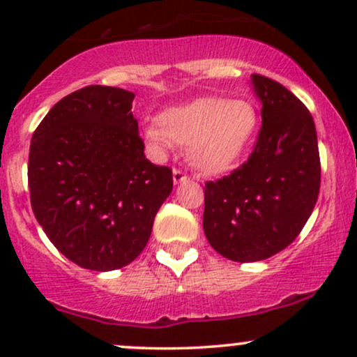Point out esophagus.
<instances>
[{"label":"esophagus","instance_id":"1","mask_svg":"<svg viewBox=\"0 0 357 357\" xmlns=\"http://www.w3.org/2000/svg\"><path fill=\"white\" fill-rule=\"evenodd\" d=\"M173 181L174 184L190 181V176H186L181 169H173Z\"/></svg>","mask_w":357,"mask_h":357}]
</instances>
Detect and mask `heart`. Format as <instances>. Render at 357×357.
I'll return each instance as SVG.
<instances>
[{
	"mask_svg": "<svg viewBox=\"0 0 357 357\" xmlns=\"http://www.w3.org/2000/svg\"><path fill=\"white\" fill-rule=\"evenodd\" d=\"M258 124L255 105L247 99L204 97L167 107L158 126L144 130L151 149L166 154L171 144L186 146L188 161L206 174H223L247 153Z\"/></svg>",
	"mask_w": 357,
	"mask_h": 357,
	"instance_id": "heart-1",
	"label": "heart"
}]
</instances>
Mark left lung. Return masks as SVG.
Returning a JSON list of instances; mask_svg holds the SVG:
<instances>
[{"label":"left lung","mask_w":357,"mask_h":357,"mask_svg":"<svg viewBox=\"0 0 357 357\" xmlns=\"http://www.w3.org/2000/svg\"><path fill=\"white\" fill-rule=\"evenodd\" d=\"M261 127L247 161L204 184L203 230L220 255L258 261L289 247L312 213L321 188L314 119L290 90L253 73Z\"/></svg>","instance_id":"obj_1"}]
</instances>
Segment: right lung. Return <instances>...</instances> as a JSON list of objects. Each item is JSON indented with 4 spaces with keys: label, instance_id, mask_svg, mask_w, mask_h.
<instances>
[{
    "label": "right lung",
    "instance_id": "obj_1",
    "mask_svg": "<svg viewBox=\"0 0 357 357\" xmlns=\"http://www.w3.org/2000/svg\"><path fill=\"white\" fill-rule=\"evenodd\" d=\"M134 93L89 85L50 109L31 137L28 186L35 218L60 253L109 272L136 260L173 173L144 155Z\"/></svg>",
    "mask_w": 357,
    "mask_h": 357
}]
</instances>
